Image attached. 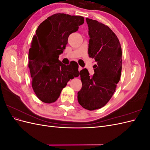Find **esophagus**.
Here are the masks:
<instances>
[{
  "instance_id": "esophagus-1",
  "label": "esophagus",
  "mask_w": 150,
  "mask_h": 150,
  "mask_svg": "<svg viewBox=\"0 0 150 150\" xmlns=\"http://www.w3.org/2000/svg\"><path fill=\"white\" fill-rule=\"evenodd\" d=\"M82 69H83V67H81V66H79V68H78V70H79V71H81Z\"/></svg>"
}]
</instances>
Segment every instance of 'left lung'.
<instances>
[{
    "label": "left lung",
    "instance_id": "left-lung-1",
    "mask_svg": "<svg viewBox=\"0 0 150 150\" xmlns=\"http://www.w3.org/2000/svg\"><path fill=\"white\" fill-rule=\"evenodd\" d=\"M89 35L88 54L97 62L94 74L80 71L82 88L78 101L86 110L93 111L104 106L110 100L119 83L122 69V51L116 35L108 26L86 18Z\"/></svg>",
    "mask_w": 150,
    "mask_h": 150
}]
</instances>
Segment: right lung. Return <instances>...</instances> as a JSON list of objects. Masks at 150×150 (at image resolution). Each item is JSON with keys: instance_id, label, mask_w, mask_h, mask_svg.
<instances>
[{"instance_id": "obj_1", "label": "right lung", "mask_w": 150, "mask_h": 150, "mask_svg": "<svg viewBox=\"0 0 150 150\" xmlns=\"http://www.w3.org/2000/svg\"><path fill=\"white\" fill-rule=\"evenodd\" d=\"M84 17L57 13L43 21L35 31L29 51L32 86L37 97L46 103H54L68 81L78 77V64L66 65L59 60L69 35L84 23Z\"/></svg>"}]
</instances>
